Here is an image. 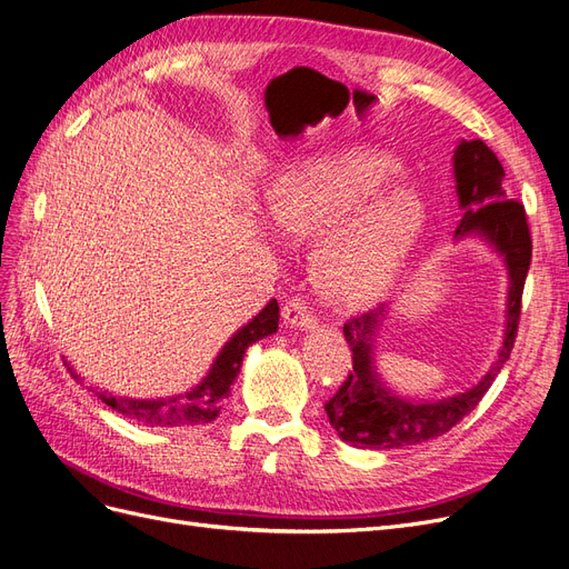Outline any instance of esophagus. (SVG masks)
<instances>
[{"instance_id": "esophagus-1", "label": "esophagus", "mask_w": 569, "mask_h": 569, "mask_svg": "<svg viewBox=\"0 0 569 569\" xmlns=\"http://www.w3.org/2000/svg\"><path fill=\"white\" fill-rule=\"evenodd\" d=\"M282 317L284 325L289 327H299V329H312L315 327V315L310 310V306L303 299H289L282 308Z\"/></svg>"}]
</instances>
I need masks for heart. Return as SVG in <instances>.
<instances>
[{
    "label": "heart",
    "mask_w": 569,
    "mask_h": 569,
    "mask_svg": "<svg viewBox=\"0 0 569 569\" xmlns=\"http://www.w3.org/2000/svg\"><path fill=\"white\" fill-rule=\"evenodd\" d=\"M399 174L395 158L359 151L291 168L268 191L270 221L291 240L320 238L360 210L315 257L317 282L338 306L371 303L420 231V200L406 191L382 193Z\"/></svg>",
    "instance_id": "heart-1"
}]
</instances>
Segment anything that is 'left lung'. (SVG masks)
<instances>
[{"label": "left lung", "instance_id": "8db88e82", "mask_svg": "<svg viewBox=\"0 0 569 569\" xmlns=\"http://www.w3.org/2000/svg\"><path fill=\"white\" fill-rule=\"evenodd\" d=\"M452 161H456L460 208L465 210L456 238H465L469 233L481 236L495 247V252L505 257L509 270L505 343L486 378L473 385L471 390L435 403H418L392 395L373 369V333L385 317V306L350 317L343 325V333L352 350V371L338 392L325 403L336 435L350 446L390 450L425 443L446 435L479 406L513 350L522 287H526L532 259L526 208L520 200L507 196V189L502 187L505 168L486 142L462 140Z\"/></svg>", "mask_w": 569, "mask_h": 569}]
</instances>
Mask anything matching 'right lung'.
Returning a JSON list of instances; mask_svg holds the SVG:
<instances>
[{"label": "right lung", "mask_w": 569, "mask_h": 569, "mask_svg": "<svg viewBox=\"0 0 569 569\" xmlns=\"http://www.w3.org/2000/svg\"><path fill=\"white\" fill-rule=\"evenodd\" d=\"M278 322L280 308L278 301L272 299L252 322H247L233 333V338L221 348L219 357L214 359L210 373L202 378L196 390L187 392L181 399H126L102 390H93V395L123 418L147 427H189L212 422L221 411L223 399L231 395V385L240 373L244 350L257 343V340L276 333Z\"/></svg>", "instance_id": "obj_1"}]
</instances>
